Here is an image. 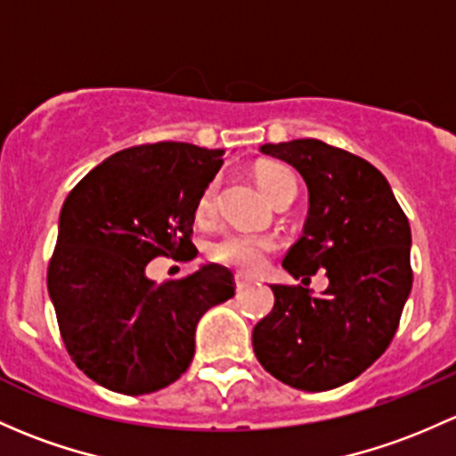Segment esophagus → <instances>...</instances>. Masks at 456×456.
Listing matches in <instances>:
<instances>
[{
	"instance_id": "esophagus-1",
	"label": "esophagus",
	"mask_w": 456,
	"mask_h": 456,
	"mask_svg": "<svg viewBox=\"0 0 456 456\" xmlns=\"http://www.w3.org/2000/svg\"><path fill=\"white\" fill-rule=\"evenodd\" d=\"M233 284H236V290H244L247 286H251L253 281L248 280V277H244V275H236V277H233Z\"/></svg>"
}]
</instances>
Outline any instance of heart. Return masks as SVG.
I'll return each instance as SVG.
<instances>
[{"label":"heart","mask_w":456,"mask_h":456,"mask_svg":"<svg viewBox=\"0 0 456 456\" xmlns=\"http://www.w3.org/2000/svg\"><path fill=\"white\" fill-rule=\"evenodd\" d=\"M286 181H295V175H292L289 167L266 166L257 170V183H260L266 199H271ZM214 203L216 185H208L203 194H200L199 205H196V216L205 218V216L212 214ZM273 248H275V244L268 240V238L248 236V233H227V236L212 242L209 256H212V260L220 262V265L233 266L244 273H256L265 266L268 253H271Z\"/></svg>","instance_id":"heart-1"}]
</instances>
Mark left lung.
Wrapping results in <instances>:
<instances>
[{"mask_svg":"<svg viewBox=\"0 0 456 456\" xmlns=\"http://www.w3.org/2000/svg\"><path fill=\"white\" fill-rule=\"evenodd\" d=\"M308 185L304 236L284 266L304 286H271L275 305L253 328L260 365L301 391L337 389L389 347L411 295V227L378 167L319 140L265 143ZM326 268L330 286L309 295Z\"/></svg>","mask_w":456,"mask_h":456,"instance_id":"1","label":"left lung"}]
</instances>
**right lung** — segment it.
Masks as SVG:
<instances>
[{"instance_id": "1", "label": "right lung", "mask_w": 456, "mask_h": 456, "mask_svg": "<svg viewBox=\"0 0 456 456\" xmlns=\"http://www.w3.org/2000/svg\"><path fill=\"white\" fill-rule=\"evenodd\" d=\"M223 155L185 142L133 146L65 199L47 292L67 352L104 389L143 395L172 385L194 358L200 316L233 297L220 265L161 286L146 275L152 257L194 247L196 205Z\"/></svg>"}]
</instances>
